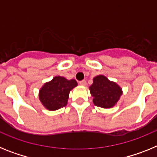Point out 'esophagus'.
<instances>
[{
    "mask_svg": "<svg viewBox=\"0 0 157 157\" xmlns=\"http://www.w3.org/2000/svg\"><path fill=\"white\" fill-rule=\"evenodd\" d=\"M79 84L81 86H86V80H82V81L79 82Z\"/></svg>",
    "mask_w": 157,
    "mask_h": 157,
    "instance_id": "1",
    "label": "esophagus"
}]
</instances>
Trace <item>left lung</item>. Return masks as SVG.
I'll return each mask as SVG.
<instances>
[{
	"mask_svg": "<svg viewBox=\"0 0 157 157\" xmlns=\"http://www.w3.org/2000/svg\"><path fill=\"white\" fill-rule=\"evenodd\" d=\"M93 102L96 106L109 109L114 106L122 95V90L116 82L109 81L105 76L94 78V82L90 86Z\"/></svg>",
	"mask_w": 157,
	"mask_h": 157,
	"instance_id": "left-lung-1",
	"label": "left lung"
}]
</instances>
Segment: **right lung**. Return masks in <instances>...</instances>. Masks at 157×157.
Returning a JSON list of instances; mask_svg holds the SVG:
<instances>
[{
  "label": "right lung",
  "instance_id": "add662e5",
  "mask_svg": "<svg viewBox=\"0 0 157 157\" xmlns=\"http://www.w3.org/2000/svg\"><path fill=\"white\" fill-rule=\"evenodd\" d=\"M77 86L75 79L67 80L61 76L54 77L41 87L39 99L47 109L55 111L66 106L69 93Z\"/></svg>",
  "mask_w": 157,
  "mask_h": 157
}]
</instances>
